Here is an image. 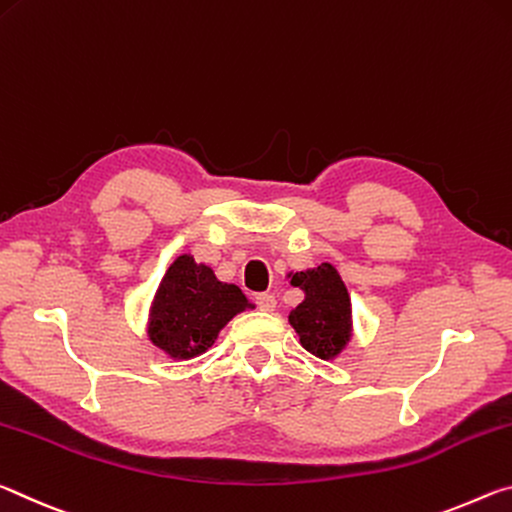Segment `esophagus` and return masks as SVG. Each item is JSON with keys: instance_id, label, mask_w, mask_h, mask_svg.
<instances>
[{"instance_id": "1", "label": "esophagus", "mask_w": 512, "mask_h": 512, "mask_svg": "<svg viewBox=\"0 0 512 512\" xmlns=\"http://www.w3.org/2000/svg\"><path fill=\"white\" fill-rule=\"evenodd\" d=\"M256 304H258V308H261V311L272 313L276 308V297L270 295V292H263V295H256Z\"/></svg>"}]
</instances>
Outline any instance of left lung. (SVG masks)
<instances>
[{
	"mask_svg": "<svg viewBox=\"0 0 512 512\" xmlns=\"http://www.w3.org/2000/svg\"><path fill=\"white\" fill-rule=\"evenodd\" d=\"M290 283L304 290V301L288 315L301 347L322 360L338 358L354 333L351 299L338 270L331 263H322L295 272Z\"/></svg>",
	"mask_w": 512,
	"mask_h": 512,
	"instance_id": "8db88e82",
	"label": "left lung"
}]
</instances>
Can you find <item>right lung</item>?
I'll return each instance as SVG.
<instances>
[{"label": "right lung", "mask_w": 512, "mask_h": 512, "mask_svg": "<svg viewBox=\"0 0 512 512\" xmlns=\"http://www.w3.org/2000/svg\"><path fill=\"white\" fill-rule=\"evenodd\" d=\"M247 308L254 304L238 286L220 281L213 267L181 254L158 283L147 338L172 360H190L213 347L224 326Z\"/></svg>", "instance_id": "add662e5"}]
</instances>
